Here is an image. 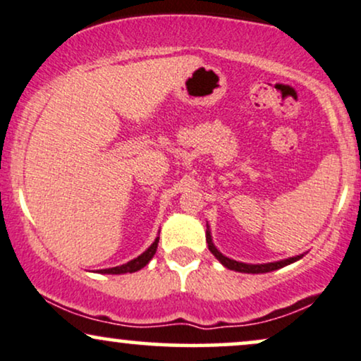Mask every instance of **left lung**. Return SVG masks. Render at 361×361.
<instances>
[{
	"mask_svg": "<svg viewBox=\"0 0 361 361\" xmlns=\"http://www.w3.org/2000/svg\"><path fill=\"white\" fill-rule=\"evenodd\" d=\"M207 243H208V250L214 255V258L220 262L223 267H226L228 270H235V271H240V273H252V275H258V273H268V271H275L278 268H283L286 267V264H291L295 262H298L300 258H303V255H296V257H291V258H285V259H280V262H271V263H258V264H253V263H243V262H236V259H231L223 255L220 250L216 248L213 243V238H212V231H209V226L207 223Z\"/></svg>",
	"mask_w": 361,
	"mask_h": 361,
	"instance_id": "1",
	"label": "left lung"
}]
</instances>
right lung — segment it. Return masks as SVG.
<instances>
[{"label":"right lung","instance_id":"obj_1","mask_svg":"<svg viewBox=\"0 0 361 361\" xmlns=\"http://www.w3.org/2000/svg\"><path fill=\"white\" fill-rule=\"evenodd\" d=\"M158 241H159V236H157V238H154L153 243L149 245L148 248L140 255V257L133 258V259H131V262H128L125 264H120V267H113V268H104V270H98V273H104V275H121V273H135V271L141 270V268H143V267H147L149 259L154 257V253H157Z\"/></svg>","mask_w":361,"mask_h":361}]
</instances>
